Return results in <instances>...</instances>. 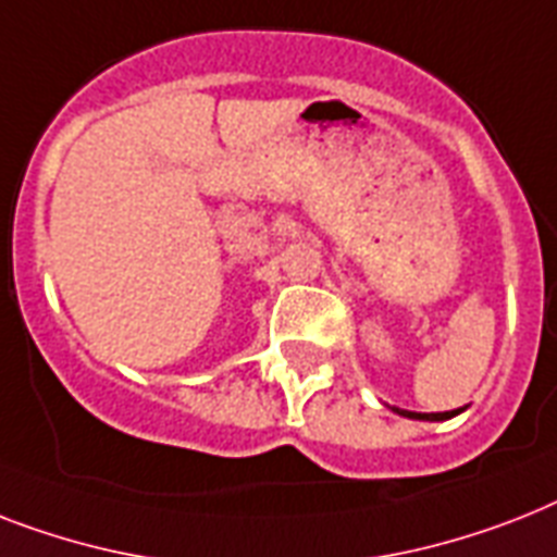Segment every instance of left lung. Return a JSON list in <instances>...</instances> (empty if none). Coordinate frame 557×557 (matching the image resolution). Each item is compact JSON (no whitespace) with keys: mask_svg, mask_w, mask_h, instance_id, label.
<instances>
[{"mask_svg":"<svg viewBox=\"0 0 557 557\" xmlns=\"http://www.w3.org/2000/svg\"><path fill=\"white\" fill-rule=\"evenodd\" d=\"M395 411H400V414H406V418H423V420H441V418H446V411H437V414H418V411H404V409H395Z\"/></svg>","mask_w":557,"mask_h":557,"instance_id":"8db88e82","label":"left lung"}]
</instances>
